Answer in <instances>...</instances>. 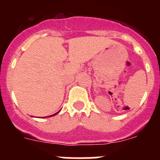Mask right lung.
Here are the masks:
<instances>
[{
	"label": "right lung",
	"mask_w": 160,
	"mask_h": 160,
	"mask_svg": "<svg viewBox=\"0 0 160 160\" xmlns=\"http://www.w3.org/2000/svg\"><path fill=\"white\" fill-rule=\"evenodd\" d=\"M56 114H58V112L57 113H56V114H52V115H50V116H53V115H56ZM50 116H49V117H50Z\"/></svg>",
	"instance_id": "1"
}]
</instances>
